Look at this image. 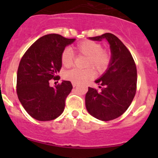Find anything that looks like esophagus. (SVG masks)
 Segmentation results:
<instances>
[{
    "label": "esophagus",
    "instance_id": "34e87169",
    "mask_svg": "<svg viewBox=\"0 0 158 158\" xmlns=\"http://www.w3.org/2000/svg\"><path fill=\"white\" fill-rule=\"evenodd\" d=\"M72 85H73V87H76V86L77 85V83H75V82H73Z\"/></svg>",
    "mask_w": 158,
    "mask_h": 158
}]
</instances>
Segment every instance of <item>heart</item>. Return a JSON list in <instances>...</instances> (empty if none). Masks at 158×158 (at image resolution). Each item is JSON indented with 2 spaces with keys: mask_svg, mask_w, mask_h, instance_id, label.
Listing matches in <instances>:
<instances>
[{
  "mask_svg": "<svg viewBox=\"0 0 158 158\" xmlns=\"http://www.w3.org/2000/svg\"><path fill=\"white\" fill-rule=\"evenodd\" d=\"M75 51L86 57L85 66H92L99 73L104 72L111 62L110 53L102 50L101 44L92 40H85L79 43L75 47ZM61 61L64 66L68 67L72 65L73 52L70 49L66 48L62 51ZM94 74V71L91 68L73 69L65 73V77L72 82L80 84L93 78Z\"/></svg>",
  "mask_w": 158,
  "mask_h": 158,
  "instance_id": "obj_1",
  "label": "heart"
}]
</instances>
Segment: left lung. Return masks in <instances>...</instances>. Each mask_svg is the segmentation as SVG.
I'll return each mask as SVG.
<instances>
[{
    "instance_id": "1",
    "label": "left lung",
    "mask_w": 158,
    "mask_h": 158,
    "mask_svg": "<svg viewBox=\"0 0 158 158\" xmlns=\"http://www.w3.org/2000/svg\"><path fill=\"white\" fill-rule=\"evenodd\" d=\"M89 39L93 41L107 40L111 50V62L105 72L95 81L101 90L89 87L85 95L86 109L97 119L112 120L127 110L135 97L136 65L126 46L113 34L105 33Z\"/></svg>"
}]
</instances>
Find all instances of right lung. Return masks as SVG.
Here are the masks:
<instances>
[{"mask_svg": "<svg viewBox=\"0 0 158 158\" xmlns=\"http://www.w3.org/2000/svg\"><path fill=\"white\" fill-rule=\"evenodd\" d=\"M76 39L49 34L36 40L20 60L16 93L26 111L40 121L58 118L64 111L65 100L73 89L69 81L51 87L49 81L58 78L62 68L61 55Z\"/></svg>", "mask_w": 158, "mask_h": 158, "instance_id": "obj_1", "label": "right lung"}]
</instances>
